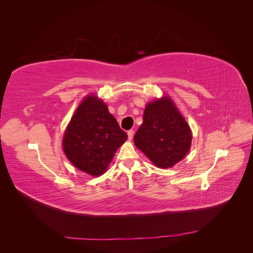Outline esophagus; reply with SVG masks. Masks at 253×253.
Segmentation results:
<instances>
[{
	"mask_svg": "<svg viewBox=\"0 0 253 253\" xmlns=\"http://www.w3.org/2000/svg\"><path fill=\"white\" fill-rule=\"evenodd\" d=\"M134 129H129V131H127V138L128 140H132L133 139V136H134Z\"/></svg>",
	"mask_w": 253,
	"mask_h": 253,
	"instance_id": "esophagus-1",
	"label": "esophagus"
}]
</instances>
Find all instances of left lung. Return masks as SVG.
Masks as SVG:
<instances>
[{
  "label": "left lung",
  "mask_w": 253,
  "mask_h": 253,
  "mask_svg": "<svg viewBox=\"0 0 253 253\" xmlns=\"http://www.w3.org/2000/svg\"><path fill=\"white\" fill-rule=\"evenodd\" d=\"M192 133L172 99L165 96L147 104L134 143L156 167L167 169L187 155Z\"/></svg>",
  "instance_id": "left-lung-1"
}]
</instances>
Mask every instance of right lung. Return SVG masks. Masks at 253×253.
I'll return each instance as SVG.
<instances>
[{"label": "right lung", "instance_id": "obj_1", "mask_svg": "<svg viewBox=\"0 0 253 253\" xmlns=\"http://www.w3.org/2000/svg\"><path fill=\"white\" fill-rule=\"evenodd\" d=\"M127 139L106 104L95 95L82 100L63 136V150L68 160L91 176L102 175Z\"/></svg>", "mask_w": 253, "mask_h": 253}]
</instances>
